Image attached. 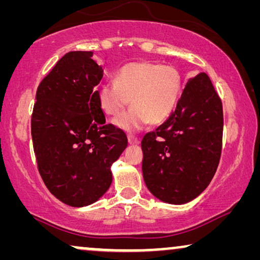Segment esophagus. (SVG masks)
<instances>
[{"label":"esophagus","mask_w":260,"mask_h":260,"mask_svg":"<svg viewBox=\"0 0 260 260\" xmlns=\"http://www.w3.org/2000/svg\"><path fill=\"white\" fill-rule=\"evenodd\" d=\"M127 142H129V144H138L140 143V140L137 137L133 136V135H129L127 136Z\"/></svg>","instance_id":"obj_1"}]
</instances>
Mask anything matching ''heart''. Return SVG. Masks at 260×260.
<instances>
[{"mask_svg": "<svg viewBox=\"0 0 260 260\" xmlns=\"http://www.w3.org/2000/svg\"><path fill=\"white\" fill-rule=\"evenodd\" d=\"M115 83L98 90V104L108 116L117 117L126 106H134L115 120V125L135 133L151 122L165 123L175 110L182 91V77L175 67L152 61H134L120 67Z\"/></svg>", "mask_w": 260, "mask_h": 260, "instance_id": "b5f03b06", "label": "heart"}]
</instances>
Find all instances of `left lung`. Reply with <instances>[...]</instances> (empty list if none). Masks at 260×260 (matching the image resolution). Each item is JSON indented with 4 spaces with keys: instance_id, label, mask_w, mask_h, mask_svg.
<instances>
[{
    "instance_id": "obj_1",
    "label": "left lung",
    "mask_w": 260,
    "mask_h": 260,
    "mask_svg": "<svg viewBox=\"0 0 260 260\" xmlns=\"http://www.w3.org/2000/svg\"><path fill=\"white\" fill-rule=\"evenodd\" d=\"M221 99L206 73L187 81L173 115L142 140L143 179L167 204H187L211 182L222 145Z\"/></svg>"
}]
</instances>
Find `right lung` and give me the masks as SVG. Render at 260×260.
Here are the masks:
<instances>
[{
  "mask_svg": "<svg viewBox=\"0 0 260 260\" xmlns=\"http://www.w3.org/2000/svg\"><path fill=\"white\" fill-rule=\"evenodd\" d=\"M92 52H69L39 85L31 138L39 173L56 199L84 207L111 186L112 163L127 145L98 104L103 67Z\"/></svg>",
  "mask_w": 260,
  "mask_h": 260,
  "instance_id": "right-lung-1",
  "label": "right lung"
}]
</instances>
